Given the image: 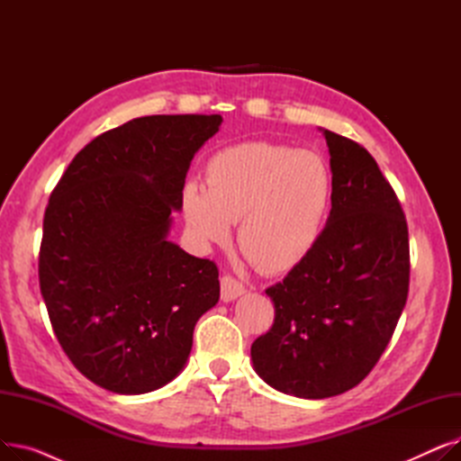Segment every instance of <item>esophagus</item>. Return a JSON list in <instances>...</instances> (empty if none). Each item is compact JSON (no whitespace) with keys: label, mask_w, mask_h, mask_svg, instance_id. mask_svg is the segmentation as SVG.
<instances>
[{"label":"esophagus","mask_w":461,"mask_h":461,"mask_svg":"<svg viewBox=\"0 0 461 461\" xmlns=\"http://www.w3.org/2000/svg\"><path fill=\"white\" fill-rule=\"evenodd\" d=\"M221 287H222V301L224 303H230V301H235L237 297L243 295L247 289H245V284L239 282L235 276L231 275H224L222 280H221Z\"/></svg>","instance_id":"esophagus-1"}]
</instances>
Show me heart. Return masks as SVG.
Here are the masks:
<instances>
[{"instance_id": "1", "label": "heart", "mask_w": 461, "mask_h": 461, "mask_svg": "<svg viewBox=\"0 0 461 461\" xmlns=\"http://www.w3.org/2000/svg\"><path fill=\"white\" fill-rule=\"evenodd\" d=\"M334 198L329 162L316 151L243 141L216 151L205 188H183L185 221L202 245H222L239 221V247L263 273H285L318 247Z\"/></svg>"}]
</instances>
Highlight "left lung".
Masks as SVG:
<instances>
[{
  "label": "left lung",
  "instance_id": "obj_1",
  "mask_svg": "<svg viewBox=\"0 0 461 461\" xmlns=\"http://www.w3.org/2000/svg\"><path fill=\"white\" fill-rule=\"evenodd\" d=\"M334 198L318 247L265 289L275 323L256 338V372L276 391L308 400L342 394L389 346L409 294L403 209L360 143L323 131Z\"/></svg>",
  "mask_w": 461,
  "mask_h": 461
}]
</instances>
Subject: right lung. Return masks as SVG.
Returning <instances> with one entry per match:
<instances>
[{
	"label": "right lung",
	"instance_id": "add662e5",
	"mask_svg": "<svg viewBox=\"0 0 461 461\" xmlns=\"http://www.w3.org/2000/svg\"><path fill=\"white\" fill-rule=\"evenodd\" d=\"M222 117L148 115L91 140L44 211L39 284L77 370L115 394L160 389L185 366L218 267L166 239L190 162Z\"/></svg>",
	"mask_w": 461,
	"mask_h": 461
}]
</instances>
